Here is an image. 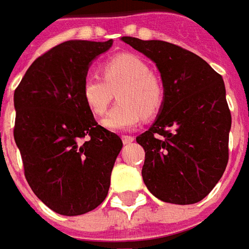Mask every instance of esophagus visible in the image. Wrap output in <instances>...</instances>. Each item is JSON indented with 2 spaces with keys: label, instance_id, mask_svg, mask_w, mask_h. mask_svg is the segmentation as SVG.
I'll return each mask as SVG.
<instances>
[{
  "label": "esophagus",
  "instance_id": "1",
  "mask_svg": "<svg viewBox=\"0 0 249 249\" xmlns=\"http://www.w3.org/2000/svg\"><path fill=\"white\" fill-rule=\"evenodd\" d=\"M121 139H123V142H124V144H130L132 141L135 140V137H133V136H123Z\"/></svg>",
  "mask_w": 249,
  "mask_h": 249
}]
</instances>
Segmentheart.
I'll list each match as a JSON object with an SVG mask.
<instances>
[{
  "label": "heart",
  "instance_id": "heart-1",
  "mask_svg": "<svg viewBox=\"0 0 249 249\" xmlns=\"http://www.w3.org/2000/svg\"><path fill=\"white\" fill-rule=\"evenodd\" d=\"M103 78L87 76L81 96L87 108L96 116L105 113L114 93L119 104L104 117L103 125L110 130L135 128L142 119L153 117L164 103V88L142 58L132 53L110 57L101 65Z\"/></svg>",
  "mask_w": 249,
  "mask_h": 249
}]
</instances>
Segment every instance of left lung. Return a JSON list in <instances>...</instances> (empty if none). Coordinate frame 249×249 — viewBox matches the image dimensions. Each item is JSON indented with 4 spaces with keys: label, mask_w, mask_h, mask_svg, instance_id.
Returning a JSON list of instances; mask_svg holds the SVG:
<instances>
[{
    "label": "left lung",
    "mask_w": 249,
    "mask_h": 249,
    "mask_svg": "<svg viewBox=\"0 0 249 249\" xmlns=\"http://www.w3.org/2000/svg\"><path fill=\"white\" fill-rule=\"evenodd\" d=\"M123 41L156 64L164 87L155 124L136 137L145 151L142 180L165 203H197L228 164L232 119L224 81L201 57L181 46L135 37Z\"/></svg>",
    "instance_id": "8db88e82"
}]
</instances>
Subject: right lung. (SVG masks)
Listing matches in <instances>:
<instances>
[{"label": "right lung", "mask_w": 249, "mask_h": 249, "mask_svg": "<svg viewBox=\"0 0 249 249\" xmlns=\"http://www.w3.org/2000/svg\"><path fill=\"white\" fill-rule=\"evenodd\" d=\"M112 40L66 41L29 66L14 90V141L26 181L42 203L65 216L97 208L123 148L97 124L81 96L89 64Z\"/></svg>", "instance_id": "add662e5"}]
</instances>
